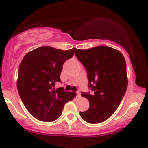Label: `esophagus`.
<instances>
[{"label":"esophagus","instance_id":"esophagus-1","mask_svg":"<svg viewBox=\"0 0 148 148\" xmlns=\"http://www.w3.org/2000/svg\"><path fill=\"white\" fill-rule=\"evenodd\" d=\"M77 96L78 97H79L80 96H81V94H80V92H79V91H78V92H77Z\"/></svg>","mask_w":148,"mask_h":148}]
</instances>
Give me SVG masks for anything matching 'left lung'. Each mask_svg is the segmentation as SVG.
<instances>
[{
	"label": "left lung",
	"instance_id": "obj_1",
	"mask_svg": "<svg viewBox=\"0 0 148 148\" xmlns=\"http://www.w3.org/2000/svg\"><path fill=\"white\" fill-rule=\"evenodd\" d=\"M74 53L86 69L88 87L93 92L81 94L90 105L79 115L90 124L101 123L115 112L127 88L125 59L120 51L107 46L75 48Z\"/></svg>",
	"mask_w": 148,
	"mask_h": 148
}]
</instances>
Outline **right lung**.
Segmentation results:
<instances>
[{"instance_id": "right-lung-1", "label": "right lung", "mask_w": 148, "mask_h": 148, "mask_svg": "<svg viewBox=\"0 0 148 148\" xmlns=\"http://www.w3.org/2000/svg\"><path fill=\"white\" fill-rule=\"evenodd\" d=\"M74 48L67 51L43 46L29 51L19 66L17 88L23 103L34 118L51 122L62 115L67 102L76 93L65 92L62 87L55 88L61 82L62 65L74 55Z\"/></svg>"}]
</instances>
